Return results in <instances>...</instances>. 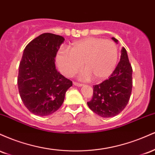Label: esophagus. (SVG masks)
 <instances>
[{
  "label": "esophagus",
  "instance_id": "34e87169",
  "mask_svg": "<svg viewBox=\"0 0 155 155\" xmlns=\"http://www.w3.org/2000/svg\"><path fill=\"white\" fill-rule=\"evenodd\" d=\"M74 84L75 85V86H77V87H82L83 86V84H81V83H78V82H76V81H74Z\"/></svg>",
  "mask_w": 155,
  "mask_h": 155
}]
</instances>
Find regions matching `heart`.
<instances>
[{
    "label": "heart",
    "mask_w": 155,
    "mask_h": 155,
    "mask_svg": "<svg viewBox=\"0 0 155 155\" xmlns=\"http://www.w3.org/2000/svg\"><path fill=\"white\" fill-rule=\"evenodd\" d=\"M60 71L67 77H71L81 67L85 70L80 74L82 80L92 77L101 81L112 74L118 60V49L111 40L89 37L74 42L68 51L60 49L56 57Z\"/></svg>",
    "instance_id": "1"
}]
</instances>
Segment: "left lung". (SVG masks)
Segmentation results:
<instances>
[{
	"label": "left lung",
	"mask_w": 155,
	"mask_h": 155,
	"mask_svg": "<svg viewBox=\"0 0 155 155\" xmlns=\"http://www.w3.org/2000/svg\"><path fill=\"white\" fill-rule=\"evenodd\" d=\"M116 43L118 40L111 38ZM133 69L127 51L122 47L120 61L108 79L93 86L89 108L99 116L111 117L119 114L128 104L133 87Z\"/></svg>",
	"instance_id": "left-lung-1"
}]
</instances>
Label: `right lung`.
I'll return each mask as SVG.
<instances>
[{"label":"right lung","mask_w":155,"mask_h":155,"mask_svg":"<svg viewBox=\"0 0 155 155\" xmlns=\"http://www.w3.org/2000/svg\"><path fill=\"white\" fill-rule=\"evenodd\" d=\"M65 38L46 33L31 41L23 51L17 84L25 107L38 116L51 114L63 104L72 81L55 67V57Z\"/></svg>","instance_id":"right-lung-1"}]
</instances>
